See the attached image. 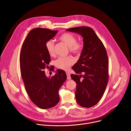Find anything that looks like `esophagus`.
<instances>
[{
	"mask_svg": "<svg viewBox=\"0 0 131 131\" xmlns=\"http://www.w3.org/2000/svg\"><path fill=\"white\" fill-rule=\"evenodd\" d=\"M66 74H67V79L70 80L71 79V77H70V74L69 72H66Z\"/></svg>",
	"mask_w": 131,
	"mask_h": 131,
	"instance_id": "esophagus-1",
	"label": "esophagus"
}]
</instances>
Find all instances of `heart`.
<instances>
[{"mask_svg":"<svg viewBox=\"0 0 131 131\" xmlns=\"http://www.w3.org/2000/svg\"><path fill=\"white\" fill-rule=\"evenodd\" d=\"M59 38L60 40L67 45L71 53L79 55L82 51L83 48V43L80 41H77L76 37L73 35L68 32H64L60 36ZM45 47L48 53L50 56L53 57L55 55L54 43L52 40H49L46 41ZM74 60L69 57L60 58L55 61V65L59 69L67 70L74 64Z\"/></svg>","mask_w":131,"mask_h":131,"instance_id":"1","label":"heart"}]
</instances>
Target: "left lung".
Returning a JSON list of instances; mask_svg holds the SVG:
<instances>
[{
	"instance_id": "1",
	"label": "left lung",
	"mask_w": 131,
	"mask_h": 131,
	"mask_svg": "<svg viewBox=\"0 0 131 131\" xmlns=\"http://www.w3.org/2000/svg\"><path fill=\"white\" fill-rule=\"evenodd\" d=\"M83 37V48L78 62L72 68L77 74H71L76 83L75 95L77 103L90 108L97 104L103 96L108 79V59L106 49L93 29L87 26L66 29ZM82 77L83 79L80 80Z\"/></svg>"
}]
</instances>
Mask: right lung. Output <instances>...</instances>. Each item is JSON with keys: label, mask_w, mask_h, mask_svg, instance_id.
<instances>
[{"label": "right lung", "mask_w": 131, "mask_h": 131, "mask_svg": "<svg viewBox=\"0 0 131 131\" xmlns=\"http://www.w3.org/2000/svg\"><path fill=\"white\" fill-rule=\"evenodd\" d=\"M58 32L43 28L31 29L20 53L21 77L26 92L31 101L43 109L54 107L59 102V90L67 79L63 70L58 69L55 75L49 78L46 77L44 71L51 61L45 43Z\"/></svg>", "instance_id": "right-lung-1"}]
</instances>
